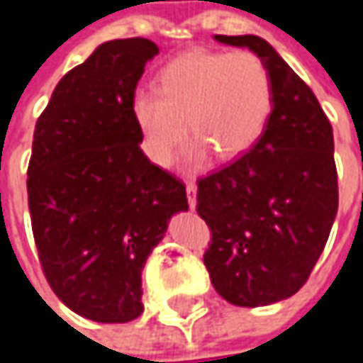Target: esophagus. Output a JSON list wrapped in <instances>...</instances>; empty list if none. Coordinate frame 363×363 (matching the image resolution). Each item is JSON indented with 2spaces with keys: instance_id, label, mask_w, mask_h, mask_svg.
<instances>
[{
  "instance_id": "esophagus-1",
  "label": "esophagus",
  "mask_w": 363,
  "mask_h": 363,
  "mask_svg": "<svg viewBox=\"0 0 363 363\" xmlns=\"http://www.w3.org/2000/svg\"><path fill=\"white\" fill-rule=\"evenodd\" d=\"M186 199H189V207L195 209V205H197V184L193 181L186 182Z\"/></svg>"
}]
</instances>
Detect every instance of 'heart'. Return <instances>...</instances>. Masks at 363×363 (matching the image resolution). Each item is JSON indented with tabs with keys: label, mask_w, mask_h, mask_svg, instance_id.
<instances>
[{
	"label": "heart",
	"mask_w": 363,
	"mask_h": 363,
	"mask_svg": "<svg viewBox=\"0 0 363 363\" xmlns=\"http://www.w3.org/2000/svg\"><path fill=\"white\" fill-rule=\"evenodd\" d=\"M273 111V82L267 65L248 51H186L162 67L158 90L139 88L131 100L143 152L168 166L189 133L191 166L209 152L232 160L248 152Z\"/></svg>",
	"instance_id": "b5f03b06"
}]
</instances>
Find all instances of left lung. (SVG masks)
I'll return each instance as SVG.
<instances>
[{
    "label": "left lung",
    "instance_id": "left-lung-1",
    "mask_svg": "<svg viewBox=\"0 0 363 363\" xmlns=\"http://www.w3.org/2000/svg\"><path fill=\"white\" fill-rule=\"evenodd\" d=\"M248 47L273 82L265 131L238 160L197 181V213L211 230L203 255L216 291L234 306H267L308 281L339 207L333 127L308 84L261 36Z\"/></svg>",
    "mask_w": 363,
    "mask_h": 363
}]
</instances>
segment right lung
<instances>
[{
	"instance_id": "right-lung-1",
	"label": "right lung",
	"mask_w": 363,
	"mask_h": 363,
	"mask_svg": "<svg viewBox=\"0 0 363 363\" xmlns=\"http://www.w3.org/2000/svg\"><path fill=\"white\" fill-rule=\"evenodd\" d=\"M154 55L139 36L100 45L61 77L34 127L26 189L38 261L57 298L96 323L143 312L141 269L189 209L181 179L139 147L131 100Z\"/></svg>"
}]
</instances>
